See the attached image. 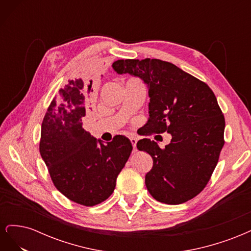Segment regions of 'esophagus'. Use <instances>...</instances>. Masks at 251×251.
<instances>
[{"label":"esophagus","mask_w":251,"mask_h":251,"mask_svg":"<svg viewBox=\"0 0 251 251\" xmlns=\"http://www.w3.org/2000/svg\"><path fill=\"white\" fill-rule=\"evenodd\" d=\"M130 140H131V143H132V146H133V151L135 153V151H137V149H136V144H137V139H136L135 137H131Z\"/></svg>","instance_id":"obj_1"}]
</instances>
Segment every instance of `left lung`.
<instances>
[{"label": "left lung", "instance_id": "1", "mask_svg": "<svg viewBox=\"0 0 251 251\" xmlns=\"http://www.w3.org/2000/svg\"><path fill=\"white\" fill-rule=\"evenodd\" d=\"M112 67L148 86V130L172 135L164 149L148 138L137 142V149L153 158V168L146 175L149 193L165 204L193 199L206 186L224 146L225 119L214 92L193 75L157 58L119 59Z\"/></svg>", "mask_w": 251, "mask_h": 251}]
</instances>
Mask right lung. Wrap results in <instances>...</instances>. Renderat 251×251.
Segmentation results:
<instances>
[{
	"label": "right lung",
	"mask_w": 251,
	"mask_h": 251,
	"mask_svg": "<svg viewBox=\"0 0 251 251\" xmlns=\"http://www.w3.org/2000/svg\"><path fill=\"white\" fill-rule=\"evenodd\" d=\"M92 80H69L53 98L44 117L40 153L53 184L68 199L85 206L107 200L133 150L117 135L104 144L82 127Z\"/></svg>",
	"instance_id": "add662e5"
}]
</instances>
